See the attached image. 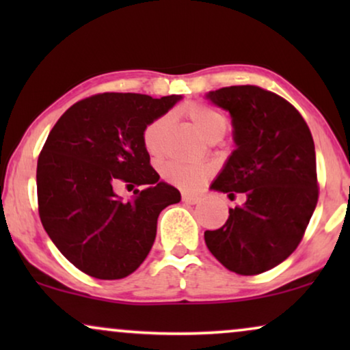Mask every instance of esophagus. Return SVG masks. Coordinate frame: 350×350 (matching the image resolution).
Returning <instances> with one entry per match:
<instances>
[{"mask_svg": "<svg viewBox=\"0 0 350 350\" xmlns=\"http://www.w3.org/2000/svg\"><path fill=\"white\" fill-rule=\"evenodd\" d=\"M183 202L194 205V204L200 202V198L199 196H193V194H183Z\"/></svg>", "mask_w": 350, "mask_h": 350, "instance_id": "esophagus-1", "label": "esophagus"}]
</instances>
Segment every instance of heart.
I'll return each instance as SVG.
<instances>
[{
  "mask_svg": "<svg viewBox=\"0 0 350 350\" xmlns=\"http://www.w3.org/2000/svg\"><path fill=\"white\" fill-rule=\"evenodd\" d=\"M183 114L189 119L196 131L202 135L205 140L215 135H224L228 129V122L208 105L200 102L186 103ZM167 126V116H159L148 124L143 131V145L150 154H157L161 150L162 133ZM162 176L170 183H174L186 191L199 189L210 176V167L204 164H185L178 161H169L162 165Z\"/></svg>",
  "mask_w": 350,
  "mask_h": 350,
  "instance_id": "b5f03b06",
  "label": "heart"
}]
</instances>
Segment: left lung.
Wrapping results in <instances>:
<instances>
[{
	"label": "left lung",
	"instance_id": "8db88e82",
	"mask_svg": "<svg viewBox=\"0 0 350 350\" xmlns=\"http://www.w3.org/2000/svg\"><path fill=\"white\" fill-rule=\"evenodd\" d=\"M207 98L231 114L237 145L212 189L231 199L243 193L245 204L205 231V243L226 269L261 274L296 250L317 205L312 135L293 105L258 85L223 88Z\"/></svg>",
	"mask_w": 350,
	"mask_h": 350
}]
</instances>
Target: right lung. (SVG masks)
<instances>
[{"mask_svg": "<svg viewBox=\"0 0 350 350\" xmlns=\"http://www.w3.org/2000/svg\"><path fill=\"white\" fill-rule=\"evenodd\" d=\"M180 95L105 92L62 114L38 157V212L62 255L84 274L124 279L145 261L157 217L180 202V191L159 181L143 145V131ZM143 185L134 199L118 185Z\"/></svg>", "mask_w": 350, "mask_h": 350, "instance_id": "add662e5", "label": "right lung"}]
</instances>
